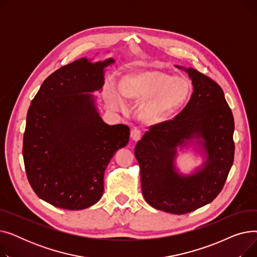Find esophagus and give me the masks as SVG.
Listing matches in <instances>:
<instances>
[{"label":"esophagus","mask_w":257,"mask_h":257,"mask_svg":"<svg viewBox=\"0 0 257 257\" xmlns=\"http://www.w3.org/2000/svg\"><path fill=\"white\" fill-rule=\"evenodd\" d=\"M142 138V131L138 128H133L131 130V139L134 142H138Z\"/></svg>","instance_id":"esophagus-1"}]
</instances>
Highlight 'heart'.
Wrapping results in <instances>:
<instances>
[{"label":"heart","instance_id":"obj_1","mask_svg":"<svg viewBox=\"0 0 257 257\" xmlns=\"http://www.w3.org/2000/svg\"><path fill=\"white\" fill-rule=\"evenodd\" d=\"M191 92V83L185 77L148 70L126 75L120 86L113 82L108 84L106 98L109 107L116 110L126 109V98L142 100L138 106L140 118L156 124L181 108Z\"/></svg>","mask_w":257,"mask_h":257}]
</instances>
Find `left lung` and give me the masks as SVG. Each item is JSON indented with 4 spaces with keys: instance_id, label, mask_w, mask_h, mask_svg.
Returning <instances> with one entry per match:
<instances>
[{
    "instance_id": "1",
    "label": "left lung",
    "mask_w": 257,
    "mask_h": 257,
    "mask_svg": "<svg viewBox=\"0 0 257 257\" xmlns=\"http://www.w3.org/2000/svg\"><path fill=\"white\" fill-rule=\"evenodd\" d=\"M175 66L192 80V97L177 116L150 127L134 154L147 203L184 214L210 203L222 191L233 164L234 119L218 83L192 67ZM184 150L202 159L190 174L181 173L176 163Z\"/></svg>"
}]
</instances>
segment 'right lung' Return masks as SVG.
<instances>
[{
  "label": "right lung",
  "instance_id": "1",
  "mask_svg": "<svg viewBox=\"0 0 257 257\" xmlns=\"http://www.w3.org/2000/svg\"><path fill=\"white\" fill-rule=\"evenodd\" d=\"M113 58L86 57L51 74L27 113L23 156L35 194L51 205L80 210L96 204L104 192V173L114 153L127 146L128 126L108 125L97 97Z\"/></svg>",
  "mask_w": 257,
  "mask_h": 257
}]
</instances>
